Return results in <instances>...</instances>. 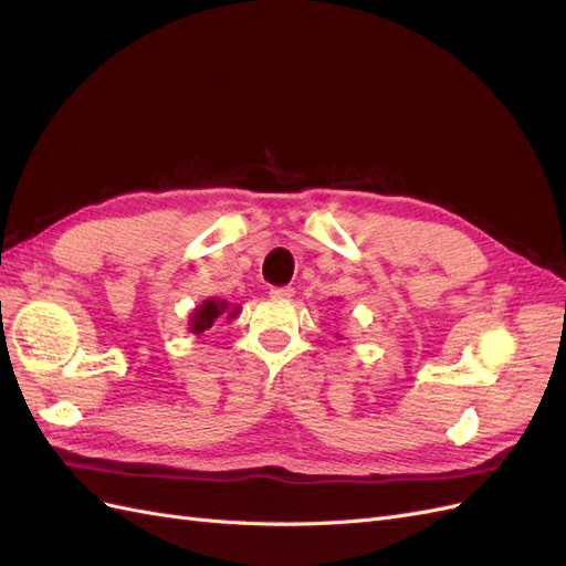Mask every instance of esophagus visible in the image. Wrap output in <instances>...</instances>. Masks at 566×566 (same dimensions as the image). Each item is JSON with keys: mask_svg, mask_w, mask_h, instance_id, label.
<instances>
[{"mask_svg": "<svg viewBox=\"0 0 566 566\" xmlns=\"http://www.w3.org/2000/svg\"><path fill=\"white\" fill-rule=\"evenodd\" d=\"M293 295H295V287H290V285L271 287V290H269V297H271V300H290Z\"/></svg>", "mask_w": 566, "mask_h": 566, "instance_id": "34e87169", "label": "esophagus"}]
</instances>
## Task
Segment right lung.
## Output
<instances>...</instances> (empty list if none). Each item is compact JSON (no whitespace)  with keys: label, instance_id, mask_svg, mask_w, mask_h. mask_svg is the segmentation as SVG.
I'll list each match as a JSON object with an SVG mask.
<instances>
[{"label":"right lung","instance_id":"right-lung-1","mask_svg":"<svg viewBox=\"0 0 566 566\" xmlns=\"http://www.w3.org/2000/svg\"><path fill=\"white\" fill-rule=\"evenodd\" d=\"M224 312H229V318H233V316L238 314V306H235V310H229V302H224V300H208V302H202V304L198 306V310H196V314L191 316V331H193L196 335L205 333L208 328H212L214 318H219Z\"/></svg>","mask_w":566,"mask_h":566}]
</instances>
